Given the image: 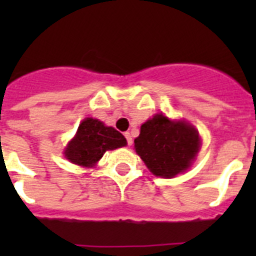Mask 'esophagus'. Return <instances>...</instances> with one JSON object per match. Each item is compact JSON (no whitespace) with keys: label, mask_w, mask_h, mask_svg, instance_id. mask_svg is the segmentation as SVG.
<instances>
[{"label":"esophagus","mask_w":256,"mask_h":256,"mask_svg":"<svg viewBox=\"0 0 256 256\" xmlns=\"http://www.w3.org/2000/svg\"><path fill=\"white\" fill-rule=\"evenodd\" d=\"M124 135H125L126 140H128V146H131V144H132V138H131V134L130 132H125V134H124Z\"/></svg>","instance_id":"esophagus-1"}]
</instances>
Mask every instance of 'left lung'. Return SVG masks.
Wrapping results in <instances>:
<instances>
[{"instance_id":"1","label":"left lung","mask_w":256,"mask_h":256,"mask_svg":"<svg viewBox=\"0 0 256 256\" xmlns=\"http://www.w3.org/2000/svg\"><path fill=\"white\" fill-rule=\"evenodd\" d=\"M134 142L136 154L154 176L172 178L190 168L200 151V138L187 121L156 114L141 125Z\"/></svg>"}]
</instances>
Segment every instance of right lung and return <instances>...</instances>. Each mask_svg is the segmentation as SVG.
<instances>
[{
    "label": "right lung",
    "instance_id": "right-lung-1",
    "mask_svg": "<svg viewBox=\"0 0 256 256\" xmlns=\"http://www.w3.org/2000/svg\"><path fill=\"white\" fill-rule=\"evenodd\" d=\"M126 144V138L118 130L98 118H86L64 150V156L74 164L94 167L105 152Z\"/></svg>",
    "mask_w": 256,
    "mask_h": 256
}]
</instances>
